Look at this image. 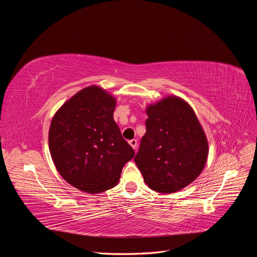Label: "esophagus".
<instances>
[{"mask_svg": "<svg viewBox=\"0 0 257 257\" xmlns=\"http://www.w3.org/2000/svg\"><path fill=\"white\" fill-rule=\"evenodd\" d=\"M128 143H130L131 147L133 148V149H136V147H137V141H136V139H132V141H130Z\"/></svg>", "mask_w": 257, "mask_h": 257, "instance_id": "esophagus-1", "label": "esophagus"}]
</instances>
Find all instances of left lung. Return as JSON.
<instances>
[{"instance_id": "left-lung-1", "label": "left lung", "mask_w": 257, "mask_h": 257, "mask_svg": "<svg viewBox=\"0 0 257 257\" xmlns=\"http://www.w3.org/2000/svg\"><path fill=\"white\" fill-rule=\"evenodd\" d=\"M146 134L134 161L146 184L174 193L203 172L208 157L205 132L192 107L178 96L148 106Z\"/></svg>"}]
</instances>
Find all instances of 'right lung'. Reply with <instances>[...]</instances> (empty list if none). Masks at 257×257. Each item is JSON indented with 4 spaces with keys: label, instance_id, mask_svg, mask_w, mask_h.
<instances>
[{
    "label": "right lung",
    "instance_id": "add662e5",
    "mask_svg": "<svg viewBox=\"0 0 257 257\" xmlns=\"http://www.w3.org/2000/svg\"><path fill=\"white\" fill-rule=\"evenodd\" d=\"M115 98L96 85L84 88L54 114L49 150L59 174L82 192L115 186L135 152L113 120Z\"/></svg>",
    "mask_w": 257,
    "mask_h": 257
}]
</instances>
